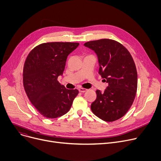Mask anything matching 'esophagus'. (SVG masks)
Masks as SVG:
<instances>
[{
	"label": "esophagus",
	"instance_id": "obj_1",
	"mask_svg": "<svg viewBox=\"0 0 161 161\" xmlns=\"http://www.w3.org/2000/svg\"><path fill=\"white\" fill-rule=\"evenodd\" d=\"M87 91V89H84V88H80L79 89V91L80 92H86Z\"/></svg>",
	"mask_w": 161,
	"mask_h": 161
}]
</instances>
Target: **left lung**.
<instances>
[{"label": "left lung", "mask_w": 161, "mask_h": 161, "mask_svg": "<svg viewBox=\"0 0 161 161\" xmlns=\"http://www.w3.org/2000/svg\"><path fill=\"white\" fill-rule=\"evenodd\" d=\"M84 46L97 55L98 73L108 83L104 92L96 91L91 110L104 121H115L125 115L135 98L137 72L133 59L122 44L112 39L89 41Z\"/></svg>", "instance_id": "left-lung-1"}]
</instances>
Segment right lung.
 Wrapping results in <instances>:
<instances>
[{
  "label": "right lung",
  "instance_id": "right-lung-1",
  "mask_svg": "<svg viewBox=\"0 0 161 161\" xmlns=\"http://www.w3.org/2000/svg\"><path fill=\"white\" fill-rule=\"evenodd\" d=\"M78 45L68 42L42 43L32 50L25 61V92L39 113L48 119L66 114L79 93L77 89H67L58 81L65 70L67 56Z\"/></svg>",
  "mask_w": 161,
  "mask_h": 161
}]
</instances>
